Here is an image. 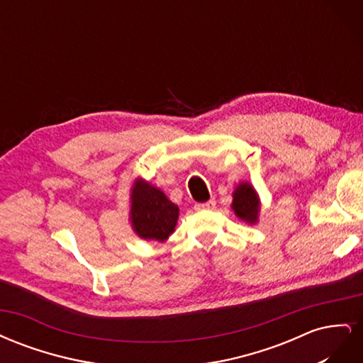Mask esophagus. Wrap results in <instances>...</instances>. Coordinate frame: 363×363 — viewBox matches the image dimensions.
<instances>
[{"label":"esophagus","instance_id":"obj_1","mask_svg":"<svg viewBox=\"0 0 363 363\" xmlns=\"http://www.w3.org/2000/svg\"><path fill=\"white\" fill-rule=\"evenodd\" d=\"M215 204H216V201L212 199V200H208L206 203H196L195 208H196V211H211V208L215 207Z\"/></svg>","mask_w":363,"mask_h":363}]
</instances>
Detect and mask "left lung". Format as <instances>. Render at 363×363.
<instances>
[{"instance_id":"8db88e82","label":"left lung","mask_w":363,"mask_h":363,"mask_svg":"<svg viewBox=\"0 0 363 363\" xmlns=\"http://www.w3.org/2000/svg\"><path fill=\"white\" fill-rule=\"evenodd\" d=\"M233 211L247 223H256L259 213V200L255 189L248 183H240L233 194Z\"/></svg>"}]
</instances>
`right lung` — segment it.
Returning a JSON list of instances; mask_svg holds the SVG:
<instances>
[{"mask_svg":"<svg viewBox=\"0 0 363 363\" xmlns=\"http://www.w3.org/2000/svg\"><path fill=\"white\" fill-rule=\"evenodd\" d=\"M131 224L144 239L163 242L177 224L179 207L164 194L145 182L138 180L131 192Z\"/></svg>","mask_w":363,"mask_h":363,"instance_id":"1","label":"right lung"}]
</instances>
